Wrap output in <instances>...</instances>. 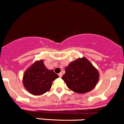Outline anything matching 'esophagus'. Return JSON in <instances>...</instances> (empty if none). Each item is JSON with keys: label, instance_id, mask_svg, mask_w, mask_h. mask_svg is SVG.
<instances>
[{"label": "esophagus", "instance_id": "34e87169", "mask_svg": "<svg viewBox=\"0 0 124 124\" xmlns=\"http://www.w3.org/2000/svg\"><path fill=\"white\" fill-rule=\"evenodd\" d=\"M59 78H61V77L62 76V73H59Z\"/></svg>", "mask_w": 124, "mask_h": 124}]
</instances>
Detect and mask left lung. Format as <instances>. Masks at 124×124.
I'll return each mask as SVG.
<instances>
[{
    "label": "left lung",
    "instance_id": "obj_1",
    "mask_svg": "<svg viewBox=\"0 0 124 124\" xmlns=\"http://www.w3.org/2000/svg\"><path fill=\"white\" fill-rule=\"evenodd\" d=\"M62 79L70 90L82 94L94 88L99 80V73L86 58L82 57L66 67Z\"/></svg>",
    "mask_w": 124,
    "mask_h": 124
}]
</instances>
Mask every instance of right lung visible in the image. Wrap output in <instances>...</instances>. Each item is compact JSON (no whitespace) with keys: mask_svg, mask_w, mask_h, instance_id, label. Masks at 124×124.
<instances>
[{"mask_svg":"<svg viewBox=\"0 0 124 124\" xmlns=\"http://www.w3.org/2000/svg\"><path fill=\"white\" fill-rule=\"evenodd\" d=\"M59 78L53 70H48L42 60L35 62L25 72L23 83L25 88L34 95H40L51 88L52 82Z\"/></svg>","mask_w":124,"mask_h":124,"instance_id":"1","label":"right lung"}]
</instances>
